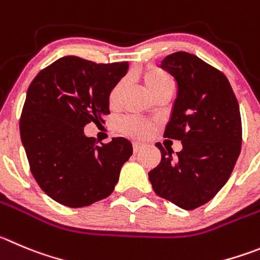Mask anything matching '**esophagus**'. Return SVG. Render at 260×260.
I'll use <instances>...</instances> for the list:
<instances>
[{"label":"esophagus","instance_id":"esophagus-1","mask_svg":"<svg viewBox=\"0 0 260 260\" xmlns=\"http://www.w3.org/2000/svg\"><path fill=\"white\" fill-rule=\"evenodd\" d=\"M141 149H144V145L140 144V142H133V151L138 152Z\"/></svg>","mask_w":260,"mask_h":260}]
</instances>
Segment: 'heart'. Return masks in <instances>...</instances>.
I'll return each instance as SVG.
<instances>
[{
    "label": "heart",
    "mask_w": 260,
    "mask_h": 260,
    "mask_svg": "<svg viewBox=\"0 0 260 260\" xmlns=\"http://www.w3.org/2000/svg\"><path fill=\"white\" fill-rule=\"evenodd\" d=\"M144 82L151 94H155L160 89L167 88V87L174 86V82L171 75L164 72V70L159 69V68H147L144 73ZM123 84H124V82L120 81L111 88L110 93H109V104H110V106H114L118 103L119 94L123 89ZM118 129L123 135L131 136V137L146 138L154 131V125H152V123L145 120V119L127 116V118H123L122 120H119Z\"/></svg>",
    "instance_id": "1"
}]
</instances>
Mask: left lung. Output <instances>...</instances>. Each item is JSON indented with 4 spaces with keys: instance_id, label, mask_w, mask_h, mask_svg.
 <instances>
[{
    "instance_id": "left-lung-1",
    "label": "left lung",
    "mask_w": 260,
    "mask_h": 260,
    "mask_svg": "<svg viewBox=\"0 0 260 260\" xmlns=\"http://www.w3.org/2000/svg\"><path fill=\"white\" fill-rule=\"evenodd\" d=\"M161 68L178 84L164 137L183 149L173 156L157 142L161 160L149 179L157 196L192 210L212 200L234 171L242 144L239 103L227 77L192 53L168 55Z\"/></svg>"
}]
</instances>
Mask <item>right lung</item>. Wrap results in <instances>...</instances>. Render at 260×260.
<instances>
[{
	"label": "right lung",
	"instance_id": "add662e5",
	"mask_svg": "<svg viewBox=\"0 0 260 260\" xmlns=\"http://www.w3.org/2000/svg\"><path fill=\"white\" fill-rule=\"evenodd\" d=\"M128 61L96 64L64 56L41 70L26 92L20 137L40 187L57 203L82 208L108 198L132 155L127 138L97 145L83 128L109 111V93Z\"/></svg>",
	"mask_w": 260,
	"mask_h": 260
}]
</instances>
